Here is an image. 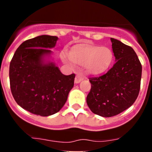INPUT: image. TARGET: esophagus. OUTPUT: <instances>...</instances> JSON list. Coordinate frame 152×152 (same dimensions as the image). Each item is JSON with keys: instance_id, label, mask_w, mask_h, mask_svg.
I'll use <instances>...</instances> for the list:
<instances>
[{"instance_id": "34e87169", "label": "esophagus", "mask_w": 152, "mask_h": 152, "mask_svg": "<svg viewBox=\"0 0 152 152\" xmlns=\"http://www.w3.org/2000/svg\"><path fill=\"white\" fill-rule=\"evenodd\" d=\"M83 79V75L81 74H78L76 76V78H75V83H80V82H81Z\"/></svg>"}]
</instances>
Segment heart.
I'll list each match as a JSON object with an SVG mask.
<instances>
[{"instance_id": "heart-1", "label": "heart", "mask_w": 152, "mask_h": 152, "mask_svg": "<svg viewBox=\"0 0 152 152\" xmlns=\"http://www.w3.org/2000/svg\"><path fill=\"white\" fill-rule=\"evenodd\" d=\"M64 62H68L65 55L62 56ZM71 60L79 66H86L90 73L94 74L104 72L111 65L113 53L107 47L86 46L74 50L71 54Z\"/></svg>"}]
</instances>
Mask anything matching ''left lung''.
Returning a JSON list of instances; mask_svg holds the SVG:
<instances>
[{
	"instance_id": "1",
	"label": "left lung",
	"mask_w": 152,
	"mask_h": 152,
	"mask_svg": "<svg viewBox=\"0 0 152 152\" xmlns=\"http://www.w3.org/2000/svg\"><path fill=\"white\" fill-rule=\"evenodd\" d=\"M115 56L106 74L89 78L91 84L86 103L94 114L111 117L129 108L139 95L142 64L132 47L111 38Z\"/></svg>"
}]
</instances>
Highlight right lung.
<instances>
[{"label": "right lung", "instance_id": "right-lung-1", "mask_svg": "<svg viewBox=\"0 0 152 152\" xmlns=\"http://www.w3.org/2000/svg\"><path fill=\"white\" fill-rule=\"evenodd\" d=\"M58 38L42 35L24 41L10 64L11 93L17 104L34 114L58 112L74 87L75 74L64 75L50 60Z\"/></svg>", "mask_w": 152, "mask_h": 152}]
</instances>
